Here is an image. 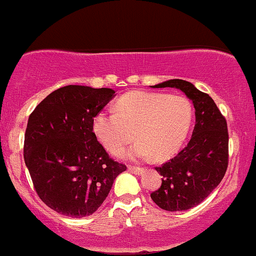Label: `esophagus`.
<instances>
[{
	"mask_svg": "<svg viewBox=\"0 0 256 256\" xmlns=\"http://www.w3.org/2000/svg\"><path fill=\"white\" fill-rule=\"evenodd\" d=\"M128 172L134 174H142L144 172V168H141V166H128Z\"/></svg>",
	"mask_w": 256,
	"mask_h": 256,
	"instance_id": "1",
	"label": "esophagus"
}]
</instances>
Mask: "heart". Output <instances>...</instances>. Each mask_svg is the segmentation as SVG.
Listing matches in <instances>:
<instances>
[{"label": "heart", "instance_id": "b5f03b06", "mask_svg": "<svg viewBox=\"0 0 256 256\" xmlns=\"http://www.w3.org/2000/svg\"><path fill=\"white\" fill-rule=\"evenodd\" d=\"M116 112L103 110L93 119L96 140L112 153H119L136 137L128 150L135 160H166L176 153L192 128L194 109L182 94L134 90L116 102Z\"/></svg>", "mask_w": 256, "mask_h": 256}]
</instances>
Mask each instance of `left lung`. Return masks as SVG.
Segmentation results:
<instances>
[{
    "instance_id": "left-lung-1",
    "label": "left lung",
    "mask_w": 256,
    "mask_h": 256,
    "mask_svg": "<svg viewBox=\"0 0 256 256\" xmlns=\"http://www.w3.org/2000/svg\"><path fill=\"white\" fill-rule=\"evenodd\" d=\"M153 88H178L192 99L195 128L189 144L174 158L156 166L162 185L150 194L166 211H184L198 206L224 176L228 166L227 121L214 99L184 80H169Z\"/></svg>"
}]
</instances>
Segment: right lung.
<instances>
[{
	"label": "right lung",
	"instance_id": "right-lung-1",
	"mask_svg": "<svg viewBox=\"0 0 256 256\" xmlns=\"http://www.w3.org/2000/svg\"><path fill=\"white\" fill-rule=\"evenodd\" d=\"M110 88L64 86L38 104L24 136V162L40 200L58 214L84 217L104 202L126 166L109 157L93 132Z\"/></svg>",
	"mask_w": 256,
	"mask_h": 256
}]
</instances>
